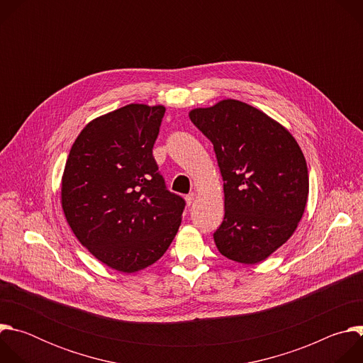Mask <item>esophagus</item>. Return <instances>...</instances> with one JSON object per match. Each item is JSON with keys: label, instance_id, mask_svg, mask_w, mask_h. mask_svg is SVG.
<instances>
[{"label": "esophagus", "instance_id": "34e87169", "mask_svg": "<svg viewBox=\"0 0 363 363\" xmlns=\"http://www.w3.org/2000/svg\"><path fill=\"white\" fill-rule=\"evenodd\" d=\"M194 199H195V194H189V195H186L185 196V201H186V205L189 206V205H192V202H194Z\"/></svg>", "mask_w": 363, "mask_h": 363}]
</instances>
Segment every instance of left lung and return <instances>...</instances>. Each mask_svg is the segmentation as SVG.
I'll list each match as a JSON object with an SVG mask.
<instances>
[{"instance_id":"8db88e82","label":"left lung","mask_w":363,"mask_h":363,"mask_svg":"<svg viewBox=\"0 0 363 363\" xmlns=\"http://www.w3.org/2000/svg\"><path fill=\"white\" fill-rule=\"evenodd\" d=\"M189 119L213 142L224 181L218 251L242 264L266 260L293 235L307 203L298 143L277 121L235 99L192 109Z\"/></svg>"}]
</instances>
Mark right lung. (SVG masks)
<instances>
[{
	"instance_id": "right-lung-1",
	"label": "right lung",
	"mask_w": 363,
	"mask_h": 363,
	"mask_svg": "<svg viewBox=\"0 0 363 363\" xmlns=\"http://www.w3.org/2000/svg\"><path fill=\"white\" fill-rule=\"evenodd\" d=\"M165 106L130 103L89 122L62 177V208L76 238L99 262L136 273L165 254L185 201L167 189L152 147Z\"/></svg>"
}]
</instances>
